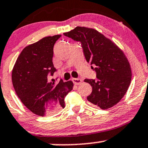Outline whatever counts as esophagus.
I'll return each instance as SVG.
<instances>
[{"label": "esophagus", "mask_w": 148, "mask_h": 148, "mask_svg": "<svg viewBox=\"0 0 148 148\" xmlns=\"http://www.w3.org/2000/svg\"><path fill=\"white\" fill-rule=\"evenodd\" d=\"M72 81L75 85H79V84H82V80L80 79H73Z\"/></svg>", "instance_id": "34e87169"}]
</instances>
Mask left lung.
<instances>
[{
    "instance_id": "obj_1",
    "label": "left lung",
    "mask_w": 148,
    "mask_h": 148,
    "mask_svg": "<svg viewBox=\"0 0 148 148\" xmlns=\"http://www.w3.org/2000/svg\"><path fill=\"white\" fill-rule=\"evenodd\" d=\"M64 35L80 41L86 61L95 66L96 78L84 80L92 86L87 100L103 110L116 105L127 92L132 76L123 50L94 29L77 27Z\"/></svg>"
}]
</instances>
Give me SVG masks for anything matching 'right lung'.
Returning <instances> with one entry per match:
<instances>
[{"mask_svg": "<svg viewBox=\"0 0 148 148\" xmlns=\"http://www.w3.org/2000/svg\"><path fill=\"white\" fill-rule=\"evenodd\" d=\"M61 35L44 37L27 45L19 54L12 71L14 90L22 103L35 114L45 116L64 107L66 94L72 90L71 81L56 84L49 82L53 75V47Z\"/></svg>", "mask_w": 148, "mask_h": 148, "instance_id": "right-lung-1", "label": "right lung"}]
</instances>
